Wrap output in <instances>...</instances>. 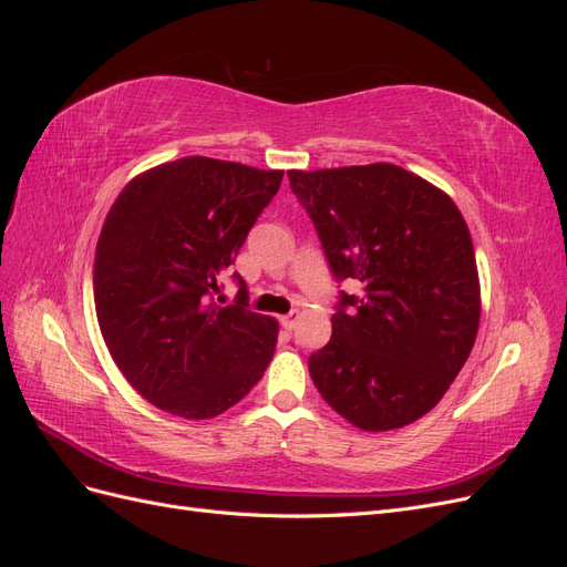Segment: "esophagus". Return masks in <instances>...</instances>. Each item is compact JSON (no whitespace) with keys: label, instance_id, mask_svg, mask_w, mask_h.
Instances as JSON below:
<instances>
[{"label":"esophagus","instance_id":"obj_1","mask_svg":"<svg viewBox=\"0 0 567 567\" xmlns=\"http://www.w3.org/2000/svg\"><path fill=\"white\" fill-rule=\"evenodd\" d=\"M298 319H300V312H290V315L281 317V326H284L286 331H293L296 326H298Z\"/></svg>","mask_w":567,"mask_h":567}]
</instances>
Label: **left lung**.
<instances>
[{
  "label": "left lung",
  "mask_w": 567,
  "mask_h": 567,
  "mask_svg": "<svg viewBox=\"0 0 567 567\" xmlns=\"http://www.w3.org/2000/svg\"><path fill=\"white\" fill-rule=\"evenodd\" d=\"M340 293L333 336L310 357L331 409L362 431L414 423L450 390L473 350L480 281L466 219L431 182L392 163L288 169Z\"/></svg>",
  "instance_id": "left-lung-1"
}]
</instances>
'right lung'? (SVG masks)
<instances>
[{
  "label": "right lung",
  "instance_id": "right-lung-1",
  "mask_svg": "<svg viewBox=\"0 0 567 567\" xmlns=\"http://www.w3.org/2000/svg\"><path fill=\"white\" fill-rule=\"evenodd\" d=\"M281 169L188 156L134 177L101 229L94 305L127 383L167 414L213 419L241 402L277 348V319L217 305V279L281 186Z\"/></svg>",
  "mask_w": 567,
  "mask_h": 567
}]
</instances>
